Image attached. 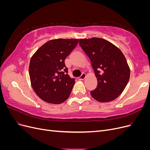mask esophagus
Here are the masks:
<instances>
[{
  "label": "esophagus",
  "mask_w": 150,
  "mask_h": 150,
  "mask_svg": "<svg viewBox=\"0 0 150 150\" xmlns=\"http://www.w3.org/2000/svg\"><path fill=\"white\" fill-rule=\"evenodd\" d=\"M86 74H85V73H83L82 74H81V75L79 77L78 79H79V80H83V79H84L86 78Z\"/></svg>",
  "instance_id": "obj_1"
}]
</instances>
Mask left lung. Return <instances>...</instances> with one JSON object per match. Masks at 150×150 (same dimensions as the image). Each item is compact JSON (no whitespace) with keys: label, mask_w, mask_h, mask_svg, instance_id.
<instances>
[{"label":"left lung","mask_w":150,"mask_h":150,"mask_svg":"<svg viewBox=\"0 0 150 150\" xmlns=\"http://www.w3.org/2000/svg\"><path fill=\"white\" fill-rule=\"evenodd\" d=\"M79 45L90 59L98 80L91 91L99 102H110L118 97L128 83L130 69L121 50L108 40L98 38L81 39Z\"/></svg>","instance_id":"obj_1"}]
</instances>
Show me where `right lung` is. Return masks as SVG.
Here are the masks:
<instances>
[{
	"mask_svg": "<svg viewBox=\"0 0 150 150\" xmlns=\"http://www.w3.org/2000/svg\"><path fill=\"white\" fill-rule=\"evenodd\" d=\"M79 39L49 40L32 56L29 72L36 94L48 103L61 104L69 98L75 79L68 75L64 60Z\"/></svg>",
	"mask_w": 150,
	"mask_h": 150,
	"instance_id": "1",
	"label": "right lung"
}]
</instances>
